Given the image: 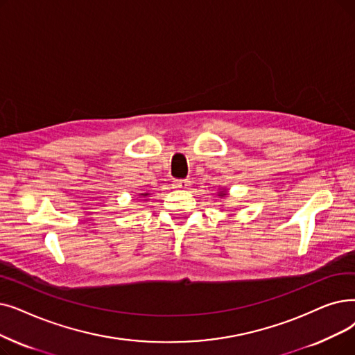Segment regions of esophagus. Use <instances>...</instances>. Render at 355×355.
<instances>
[{"label":"esophagus","mask_w":355,"mask_h":355,"mask_svg":"<svg viewBox=\"0 0 355 355\" xmlns=\"http://www.w3.org/2000/svg\"><path fill=\"white\" fill-rule=\"evenodd\" d=\"M190 186V181L187 178H180L174 180V187L175 189H187Z\"/></svg>","instance_id":"obj_1"}]
</instances>
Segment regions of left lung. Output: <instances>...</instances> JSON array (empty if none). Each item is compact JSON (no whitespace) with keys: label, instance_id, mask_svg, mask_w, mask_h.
Listing matches in <instances>:
<instances>
[{"label":"left lung","instance_id":"1","mask_svg":"<svg viewBox=\"0 0 355 355\" xmlns=\"http://www.w3.org/2000/svg\"><path fill=\"white\" fill-rule=\"evenodd\" d=\"M220 196H226V193H220Z\"/></svg>","mask_w":355,"mask_h":355}]
</instances>
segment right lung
<instances>
[{"mask_svg": "<svg viewBox=\"0 0 355 355\" xmlns=\"http://www.w3.org/2000/svg\"><path fill=\"white\" fill-rule=\"evenodd\" d=\"M144 196H146V194H144Z\"/></svg>", "mask_w": 355, "mask_h": 355, "instance_id": "add662e5", "label": "right lung"}]
</instances>
